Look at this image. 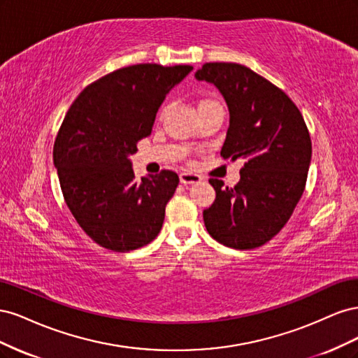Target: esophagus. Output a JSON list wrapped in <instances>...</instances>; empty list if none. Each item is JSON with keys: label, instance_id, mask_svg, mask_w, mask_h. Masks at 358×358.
<instances>
[{"label": "esophagus", "instance_id": "1", "mask_svg": "<svg viewBox=\"0 0 358 358\" xmlns=\"http://www.w3.org/2000/svg\"><path fill=\"white\" fill-rule=\"evenodd\" d=\"M179 179L183 185H191V183L201 182V178L199 175H196V173H180Z\"/></svg>", "mask_w": 358, "mask_h": 358}]
</instances>
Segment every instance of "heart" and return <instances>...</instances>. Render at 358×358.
<instances>
[{
  "mask_svg": "<svg viewBox=\"0 0 358 358\" xmlns=\"http://www.w3.org/2000/svg\"><path fill=\"white\" fill-rule=\"evenodd\" d=\"M215 104H218V103L213 101V100H203V101H200V104H199V109H203V107H208V106H215ZM164 110H166V109H162V113H164Z\"/></svg>",
  "mask_w": 358,
  "mask_h": 358,
  "instance_id": "1",
  "label": "heart"
}]
</instances>
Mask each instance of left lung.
<instances>
[{"mask_svg": "<svg viewBox=\"0 0 358 358\" xmlns=\"http://www.w3.org/2000/svg\"><path fill=\"white\" fill-rule=\"evenodd\" d=\"M194 76L213 83L229 107L221 155L245 159L234 188L209 179L216 199L203 210L206 230L225 246L258 248L287 224L305 189L312 158L305 119L284 91L241 64L208 62Z\"/></svg>", "mask_w": 358, "mask_h": 358, "instance_id": "8db88e82", "label": "left lung"}]
</instances>
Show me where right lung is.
<instances>
[{
    "instance_id": "1",
    "label": "right lung",
    "mask_w": 358,
    "mask_h": 358,
    "mask_svg": "<svg viewBox=\"0 0 358 358\" xmlns=\"http://www.w3.org/2000/svg\"><path fill=\"white\" fill-rule=\"evenodd\" d=\"M192 70L137 64L104 76L79 94L53 145L64 199L100 246L128 252L152 242L179 183L162 170L137 182L129 155L152 131L166 95Z\"/></svg>"
}]
</instances>
